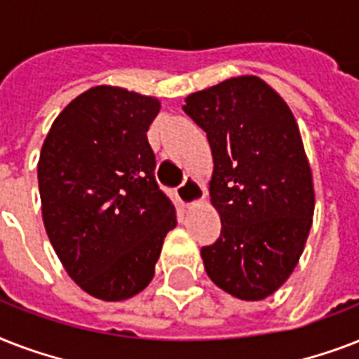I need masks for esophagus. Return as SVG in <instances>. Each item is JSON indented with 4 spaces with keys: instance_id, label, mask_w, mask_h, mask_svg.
Wrapping results in <instances>:
<instances>
[{
    "instance_id": "34e87169",
    "label": "esophagus",
    "mask_w": 359,
    "mask_h": 359,
    "mask_svg": "<svg viewBox=\"0 0 359 359\" xmlns=\"http://www.w3.org/2000/svg\"><path fill=\"white\" fill-rule=\"evenodd\" d=\"M177 196H179V201L182 203V207L191 208L196 207V205H199V203L205 199L207 191H205V188H203V184L199 180L190 177V179H186L184 184L177 190Z\"/></svg>"
}]
</instances>
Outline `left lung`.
Segmentation results:
<instances>
[{
    "mask_svg": "<svg viewBox=\"0 0 359 359\" xmlns=\"http://www.w3.org/2000/svg\"><path fill=\"white\" fill-rule=\"evenodd\" d=\"M207 132L210 203L222 235L201 250L208 278L245 302L264 300L294 272L315 212L300 128L283 98L257 76H236L184 98Z\"/></svg>",
    "mask_w": 359,
    "mask_h": 359,
    "instance_id": "left-lung-1",
    "label": "left lung"
}]
</instances>
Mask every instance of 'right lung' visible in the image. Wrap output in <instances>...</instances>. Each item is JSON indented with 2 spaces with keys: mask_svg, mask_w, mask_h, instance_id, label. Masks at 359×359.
I'll list each match as a JSON object with an SVG mask.
<instances>
[{
  "mask_svg": "<svg viewBox=\"0 0 359 359\" xmlns=\"http://www.w3.org/2000/svg\"><path fill=\"white\" fill-rule=\"evenodd\" d=\"M158 111L154 97L91 87L55 117L42 143L36 177L46 235L70 279L98 300L140 294L177 225L147 141Z\"/></svg>",
  "mask_w": 359,
  "mask_h": 359,
  "instance_id": "right-lung-1",
  "label": "right lung"
}]
</instances>
